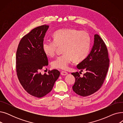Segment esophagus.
<instances>
[{"instance_id": "esophagus-1", "label": "esophagus", "mask_w": 123, "mask_h": 123, "mask_svg": "<svg viewBox=\"0 0 123 123\" xmlns=\"http://www.w3.org/2000/svg\"><path fill=\"white\" fill-rule=\"evenodd\" d=\"M67 74H68V73L67 72L63 71L61 72V75L62 76H65V75H67Z\"/></svg>"}]
</instances>
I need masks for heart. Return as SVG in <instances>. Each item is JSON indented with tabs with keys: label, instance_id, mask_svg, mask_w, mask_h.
I'll return each instance as SVG.
<instances>
[{
	"label": "heart",
	"instance_id": "heart-1",
	"mask_svg": "<svg viewBox=\"0 0 123 123\" xmlns=\"http://www.w3.org/2000/svg\"><path fill=\"white\" fill-rule=\"evenodd\" d=\"M53 41H45L42 49L48 57H53L58 47H62L63 55L58 56L52 62L53 68L65 70L73 60L81 62L89 54L91 39L86 31L74 28L61 29L56 31L53 34Z\"/></svg>",
	"mask_w": 123,
	"mask_h": 123
}]
</instances>
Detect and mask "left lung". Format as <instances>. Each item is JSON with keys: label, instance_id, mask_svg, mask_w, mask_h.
<instances>
[{"label": "left lung", "instance_id": "left-lung-1", "mask_svg": "<svg viewBox=\"0 0 123 123\" xmlns=\"http://www.w3.org/2000/svg\"><path fill=\"white\" fill-rule=\"evenodd\" d=\"M94 42L89 55L77 65L81 71L85 70L86 73L83 77L78 72L71 73L75 78L73 90L83 97L94 94L101 87L109 68V59L105 43L98 34L94 35Z\"/></svg>", "mask_w": 123, "mask_h": 123}]
</instances>
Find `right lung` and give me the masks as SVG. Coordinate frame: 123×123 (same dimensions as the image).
Instances as JSON below:
<instances>
[{"mask_svg": "<svg viewBox=\"0 0 123 123\" xmlns=\"http://www.w3.org/2000/svg\"><path fill=\"white\" fill-rule=\"evenodd\" d=\"M49 26L43 25L32 29L21 39L17 49L16 68L18 78L24 90L37 98L44 97L52 89L60 72L54 69L48 74L40 70L48 65L42 44Z\"/></svg>", "mask_w": 123, "mask_h": 123, "instance_id": "1", "label": "right lung"}]
</instances>
